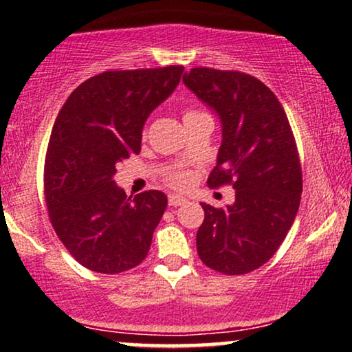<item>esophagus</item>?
<instances>
[{"label":"esophagus","mask_w":352,"mask_h":352,"mask_svg":"<svg viewBox=\"0 0 352 352\" xmlns=\"http://www.w3.org/2000/svg\"><path fill=\"white\" fill-rule=\"evenodd\" d=\"M185 201H187V199L182 195H177V193H170V195H168V205H170V207H180Z\"/></svg>","instance_id":"esophagus-1"}]
</instances>
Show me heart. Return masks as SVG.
<instances>
[{
	"mask_svg": "<svg viewBox=\"0 0 352 352\" xmlns=\"http://www.w3.org/2000/svg\"><path fill=\"white\" fill-rule=\"evenodd\" d=\"M188 114H193V111L185 112V116H188ZM168 180H170V184L175 185V187H185V185L188 184L190 177H188V173H185V172H177V173H173Z\"/></svg>",
	"mask_w": 352,
	"mask_h": 352,
	"instance_id": "heart-1",
	"label": "heart"
}]
</instances>
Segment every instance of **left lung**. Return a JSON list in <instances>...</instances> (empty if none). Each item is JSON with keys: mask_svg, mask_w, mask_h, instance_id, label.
Segmentation results:
<instances>
[{"mask_svg": "<svg viewBox=\"0 0 352 352\" xmlns=\"http://www.w3.org/2000/svg\"><path fill=\"white\" fill-rule=\"evenodd\" d=\"M184 84L221 122L207 184L235 188L233 205L201 204L197 252L215 272L250 273L276 253L300 208L302 177L293 131L276 96L253 76L193 67Z\"/></svg>", "mask_w": 352, "mask_h": 352, "instance_id": "1", "label": "left lung"}]
</instances>
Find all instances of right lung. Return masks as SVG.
Returning <instances> with one entry per match:
<instances>
[{"instance_id": "right-lung-1", "label": "right lung", "mask_w": 352, "mask_h": 352, "mask_svg": "<svg viewBox=\"0 0 352 352\" xmlns=\"http://www.w3.org/2000/svg\"><path fill=\"white\" fill-rule=\"evenodd\" d=\"M184 66L107 71L84 80L56 117L44 195L52 228L92 272H127L147 256L167 197L159 190L125 195L116 165L140 152L147 117L179 86Z\"/></svg>"}]
</instances>
